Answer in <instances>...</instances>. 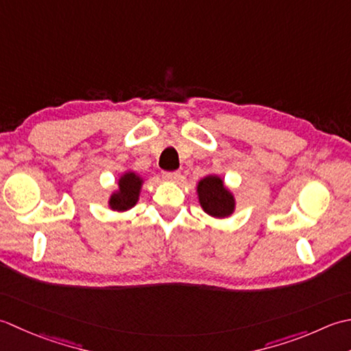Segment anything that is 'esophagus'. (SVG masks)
<instances>
[{
	"label": "esophagus",
	"instance_id": "esophagus-1",
	"mask_svg": "<svg viewBox=\"0 0 351 351\" xmlns=\"http://www.w3.org/2000/svg\"><path fill=\"white\" fill-rule=\"evenodd\" d=\"M163 178H165L167 182H178L182 180V174L178 173V171H174V173H163Z\"/></svg>",
	"mask_w": 351,
	"mask_h": 351
}]
</instances>
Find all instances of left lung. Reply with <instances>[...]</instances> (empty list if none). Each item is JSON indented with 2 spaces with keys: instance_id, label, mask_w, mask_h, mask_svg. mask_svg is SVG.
<instances>
[{
  "instance_id": "8db88e82",
  "label": "left lung",
  "mask_w": 351,
  "mask_h": 351,
  "mask_svg": "<svg viewBox=\"0 0 351 351\" xmlns=\"http://www.w3.org/2000/svg\"><path fill=\"white\" fill-rule=\"evenodd\" d=\"M197 198L202 209L212 218L224 219L232 217L236 210L233 192L217 174L206 176L197 183Z\"/></svg>"
}]
</instances>
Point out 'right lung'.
Instances as JSON below:
<instances>
[{
  "label": "right lung",
  "instance_id": "right-lung-1",
  "mask_svg": "<svg viewBox=\"0 0 351 351\" xmlns=\"http://www.w3.org/2000/svg\"><path fill=\"white\" fill-rule=\"evenodd\" d=\"M144 177L133 169H127L118 177L117 189L112 192L107 199V206L113 212H127L138 204Z\"/></svg>",
  "mask_w": 351,
  "mask_h": 351
}]
</instances>
